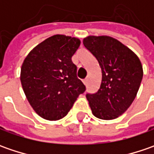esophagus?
Masks as SVG:
<instances>
[{
    "mask_svg": "<svg viewBox=\"0 0 154 154\" xmlns=\"http://www.w3.org/2000/svg\"><path fill=\"white\" fill-rule=\"evenodd\" d=\"M83 83H84V85H87V79H85V80H83Z\"/></svg>",
    "mask_w": 154,
    "mask_h": 154,
    "instance_id": "34e87169",
    "label": "esophagus"
}]
</instances>
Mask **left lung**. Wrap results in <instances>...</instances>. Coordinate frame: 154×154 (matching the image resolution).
Returning a JSON list of instances; mask_svg holds the SVG:
<instances>
[{"mask_svg":"<svg viewBox=\"0 0 154 154\" xmlns=\"http://www.w3.org/2000/svg\"><path fill=\"white\" fill-rule=\"evenodd\" d=\"M83 45L98 60L102 71L100 88L86 94L93 115L112 120L133 103L143 77L139 57L117 39L109 36H88Z\"/></svg>","mask_w":154,"mask_h":154,"instance_id":"left-lung-1","label":"left lung"}]
</instances>
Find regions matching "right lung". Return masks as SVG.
<instances>
[{
	"instance_id": "1",
	"label": "right lung",
	"mask_w": 154,
	"mask_h": 154,
	"mask_svg": "<svg viewBox=\"0 0 154 154\" xmlns=\"http://www.w3.org/2000/svg\"><path fill=\"white\" fill-rule=\"evenodd\" d=\"M80 45L77 38L54 35L33 48L22 63V88L34 111L44 119H62L86 91L71 59Z\"/></svg>"
}]
</instances>
